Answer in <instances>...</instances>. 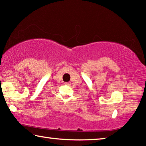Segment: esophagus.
I'll list each match as a JSON object with an SVG mask.
<instances>
[{
	"label": "esophagus",
	"instance_id": "34e87169",
	"mask_svg": "<svg viewBox=\"0 0 146 146\" xmlns=\"http://www.w3.org/2000/svg\"><path fill=\"white\" fill-rule=\"evenodd\" d=\"M64 84L66 85V86H70L71 84V83L70 82H65V83H64Z\"/></svg>",
	"mask_w": 146,
	"mask_h": 146
}]
</instances>
